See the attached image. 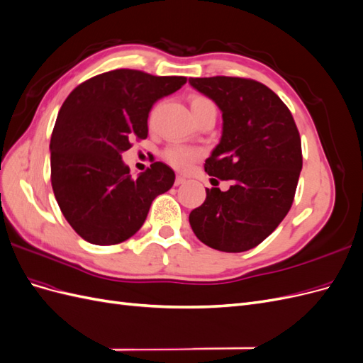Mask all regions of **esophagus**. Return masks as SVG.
<instances>
[{
    "label": "esophagus",
    "mask_w": 363,
    "mask_h": 363,
    "mask_svg": "<svg viewBox=\"0 0 363 363\" xmlns=\"http://www.w3.org/2000/svg\"><path fill=\"white\" fill-rule=\"evenodd\" d=\"M184 182H186V179L182 177V175H177V177H175V186H180V184H183Z\"/></svg>",
    "instance_id": "obj_1"
}]
</instances>
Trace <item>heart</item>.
I'll use <instances>...</instances> for the list:
<instances>
[{
	"label": "heart",
	"mask_w": 363,
	"mask_h": 363,
	"mask_svg": "<svg viewBox=\"0 0 363 363\" xmlns=\"http://www.w3.org/2000/svg\"><path fill=\"white\" fill-rule=\"evenodd\" d=\"M206 103H211V101L204 96L195 95L191 100V108ZM199 157H200V151L195 148H188V147H171L164 151V159H167V162H169L174 168H177L180 171L188 169Z\"/></svg>",
	"instance_id": "1"
}]
</instances>
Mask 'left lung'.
Returning <instances> with one entry per match:
<instances>
[{
  "label": "left lung",
  "instance_id": "8db88e82",
  "mask_svg": "<svg viewBox=\"0 0 363 363\" xmlns=\"http://www.w3.org/2000/svg\"><path fill=\"white\" fill-rule=\"evenodd\" d=\"M223 112V135L204 171L232 180L206 189L189 213L195 236L211 248L240 252L267 239L288 215L303 167L295 121L269 87L239 77L189 79Z\"/></svg>",
  "mask_w": 363,
  "mask_h": 363
}]
</instances>
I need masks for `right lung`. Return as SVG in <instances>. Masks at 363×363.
<instances>
[{
    "label": "right lung",
    "mask_w": 363,
    "mask_h": 363,
    "mask_svg": "<svg viewBox=\"0 0 363 363\" xmlns=\"http://www.w3.org/2000/svg\"><path fill=\"white\" fill-rule=\"evenodd\" d=\"M184 83L115 69L77 86L62 104L50 142L51 184L63 216L87 242H124L145 223L152 200L172 188L168 164L155 162L133 179L121 155L131 139L148 136L155 103Z\"/></svg>",
    "instance_id": "add662e5"
}]
</instances>
